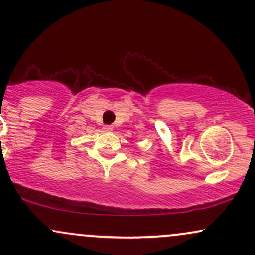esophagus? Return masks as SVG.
<instances>
[{"label": "esophagus", "instance_id": "esophagus-1", "mask_svg": "<svg viewBox=\"0 0 255 255\" xmlns=\"http://www.w3.org/2000/svg\"><path fill=\"white\" fill-rule=\"evenodd\" d=\"M103 129H104L105 131H108V133H109V131H113L114 127H113V126H110V125H107V126H104Z\"/></svg>", "mask_w": 255, "mask_h": 255}]
</instances>
